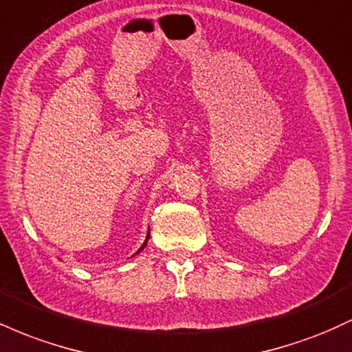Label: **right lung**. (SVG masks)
I'll return each mask as SVG.
<instances>
[{
    "instance_id": "obj_1",
    "label": "right lung",
    "mask_w": 352,
    "mask_h": 352,
    "mask_svg": "<svg viewBox=\"0 0 352 352\" xmlns=\"http://www.w3.org/2000/svg\"><path fill=\"white\" fill-rule=\"evenodd\" d=\"M147 238H148V235H147ZM145 245H147V241H145V243H144L142 246H140V250H139V252H142V250H144V246H145ZM139 252H137V253H139Z\"/></svg>"
}]
</instances>
